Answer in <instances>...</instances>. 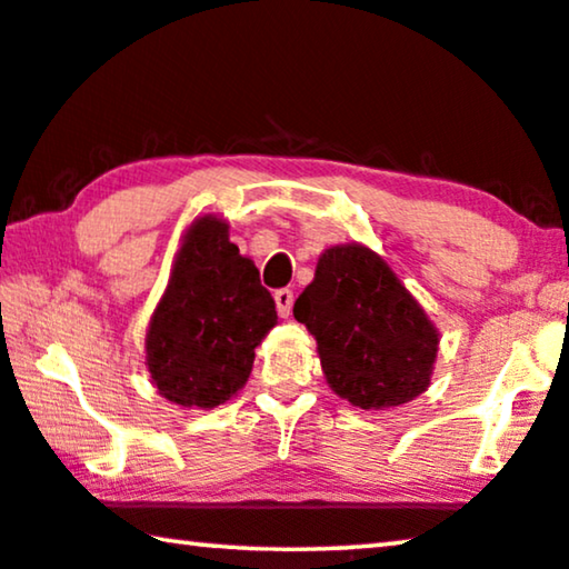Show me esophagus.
<instances>
[{"mask_svg":"<svg viewBox=\"0 0 569 569\" xmlns=\"http://www.w3.org/2000/svg\"><path fill=\"white\" fill-rule=\"evenodd\" d=\"M274 302H277L279 315H282V318H290L292 305H295V292L292 290H277L274 292Z\"/></svg>","mask_w":569,"mask_h":569,"instance_id":"34e87169","label":"esophagus"}]
</instances>
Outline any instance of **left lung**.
I'll return each mask as SVG.
<instances>
[{"label": "left lung", "mask_w": 569, "mask_h": 569, "mask_svg": "<svg viewBox=\"0 0 569 569\" xmlns=\"http://www.w3.org/2000/svg\"><path fill=\"white\" fill-rule=\"evenodd\" d=\"M295 320L318 340L330 389L353 407H399L430 387L440 333L369 247L322 251Z\"/></svg>", "instance_id": "1"}]
</instances>
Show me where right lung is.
Masks as SVG:
<instances>
[{"label": "right lung", "mask_w": 569, "mask_h": 569, "mask_svg": "<svg viewBox=\"0 0 569 569\" xmlns=\"http://www.w3.org/2000/svg\"><path fill=\"white\" fill-rule=\"evenodd\" d=\"M274 326L272 295L254 261L229 241V223L196 218L147 330L152 383L172 405H223L247 383L257 346Z\"/></svg>", "instance_id": "obj_1"}]
</instances>
